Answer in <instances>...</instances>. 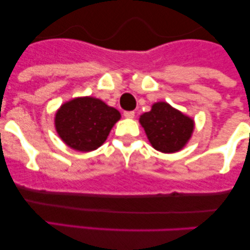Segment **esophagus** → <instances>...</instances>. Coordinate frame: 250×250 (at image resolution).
<instances>
[{
  "label": "esophagus",
  "instance_id": "34e87169",
  "mask_svg": "<svg viewBox=\"0 0 250 250\" xmlns=\"http://www.w3.org/2000/svg\"><path fill=\"white\" fill-rule=\"evenodd\" d=\"M123 115H125V119H133L135 116V111H125L123 113Z\"/></svg>",
  "mask_w": 250,
  "mask_h": 250
}]
</instances>
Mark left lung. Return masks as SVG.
Wrapping results in <instances>:
<instances>
[{"instance_id": "1", "label": "left lung", "mask_w": 250, "mask_h": 250, "mask_svg": "<svg viewBox=\"0 0 250 250\" xmlns=\"http://www.w3.org/2000/svg\"><path fill=\"white\" fill-rule=\"evenodd\" d=\"M149 141L156 150L175 153L185 147L194 129L193 120L166 102H157L140 117Z\"/></svg>"}]
</instances>
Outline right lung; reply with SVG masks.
Segmentation results:
<instances>
[{"mask_svg":"<svg viewBox=\"0 0 250 250\" xmlns=\"http://www.w3.org/2000/svg\"><path fill=\"white\" fill-rule=\"evenodd\" d=\"M121 114L101 100L81 97L64 103L56 113L55 125L60 137L70 148L90 151L107 140Z\"/></svg>","mask_w":250,"mask_h":250,"instance_id":"obj_1","label":"right lung"}]
</instances>
